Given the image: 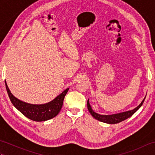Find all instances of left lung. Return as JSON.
Masks as SVG:
<instances>
[{
    "instance_id": "1",
    "label": "left lung",
    "mask_w": 155,
    "mask_h": 155,
    "mask_svg": "<svg viewBox=\"0 0 155 155\" xmlns=\"http://www.w3.org/2000/svg\"><path fill=\"white\" fill-rule=\"evenodd\" d=\"M144 99H145V98H144L143 101L141 102V103L139 105V106L136 107L133 110L124 112V113L111 114V115H101L98 113H96L93 110V109H92V108L89 104V102H88V100L87 101V107H88V111L90 112V113L91 114L92 116H93L94 118H96L97 120L103 122V123H108V124H117V123H120V122L126 120L127 118L132 116V115L135 113V112L139 109L141 106H142L144 103Z\"/></svg>"
}]
</instances>
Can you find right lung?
<instances>
[{"mask_svg":"<svg viewBox=\"0 0 155 155\" xmlns=\"http://www.w3.org/2000/svg\"><path fill=\"white\" fill-rule=\"evenodd\" d=\"M6 88L11 103L26 117L34 121H45L54 118L59 113L63 104L65 95L69 88H67L50 103L44 104H32L26 103L15 97L6 83Z\"/></svg>","mask_w":155,"mask_h":155,"instance_id":"right-lung-1","label":"right lung"}]
</instances>
